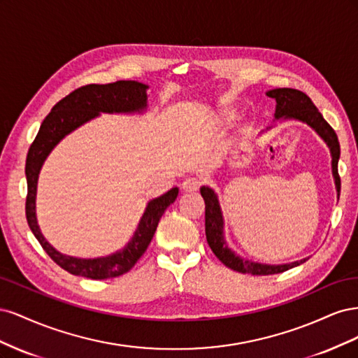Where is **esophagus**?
I'll list each match as a JSON object with an SVG mask.
<instances>
[{
    "label": "esophagus",
    "instance_id": "esophagus-1",
    "mask_svg": "<svg viewBox=\"0 0 358 358\" xmlns=\"http://www.w3.org/2000/svg\"><path fill=\"white\" fill-rule=\"evenodd\" d=\"M201 183H203V180L200 178H187L182 182V188L185 192H194L201 187Z\"/></svg>",
    "mask_w": 358,
    "mask_h": 358
}]
</instances>
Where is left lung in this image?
Listing matches in <instances>:
<instances>
[{"label": "left lung", "instance_id": "8db88e82", "mask_svg": "<svg viewBox=\"0 0 358 358\" xmlns=\"http://www.w3.org/2000/svg\"><path fill=\"white\" fill-rule=\"evenodd\" d=\"M267 96L276 100V117H294L299 121H303L309 124L312 128H315V131L326 140L327 145L331 150V166H333V176L336 182V188H338V196L341 191V176L338 171V161L341 157V146L338 136H336L334 129L330 127V124L322 117L317 106L310 101L309 96L299 90L292 88H279L272 90L267 92ZM201 197L206 204L204 210V220H206V239L212 249V252L220 258V262L224 263L227 267H230L236 272L241 273H249V275H276L287 272V270L296 267L301 263H305L308 258L300 259V262L291 263V264H280V266H268V264H259L254 262H248V259H242L241 257L234 255L224 241V222L222 215L220 209L218 199H216L215 192L210 188L203 187Z\"/></svg>", "mask_w": 358, "mask_h": 358}]
</instances>
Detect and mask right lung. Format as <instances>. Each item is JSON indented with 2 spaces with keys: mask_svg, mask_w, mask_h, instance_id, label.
Masks as SVG:
<instances>
[{
  "mask_svg": "<svg viewBox=\"0 0 358 358\" xmlns=\"http://www.w3.org/2000/svg\"><path fill=\"white\" fill-rule=\"evenodd\" d=\"M146 88L148 86L131 80H119L106 85H85L64 96L52 107L50 113L41 122V127L31 143L27 155L25 175H27V201L25 213L32 234L45 249L46 254L59 267L76 276L90 279H109L121 276L129 272L145 254L150 241L155 234L159 218L169 206L176 200L178 188H171L164 196H161L148 204L138 229L128 246L121 252H116L106 258L80 259L71 258L57 252L41 236L36 220V191L38 171L43 161L59 140L80 127L100 112H137L146 107Z\"/></svg>",
  "mask_w": 358,
  "mask_h": 358,
  "instance_id": "add662e5",
  "label": "right lung"
}]
</instances>
